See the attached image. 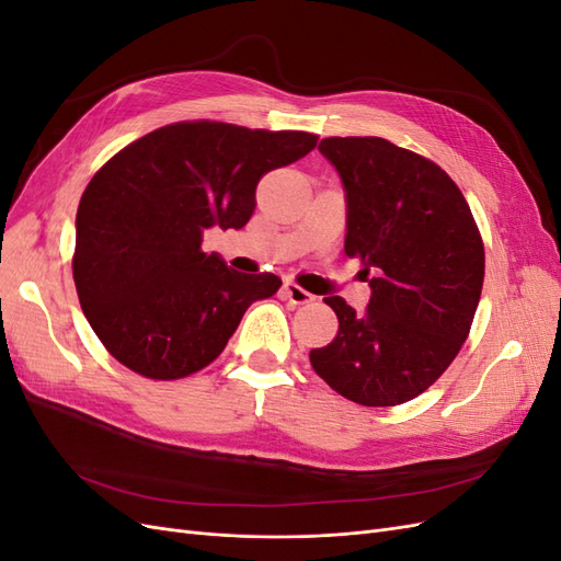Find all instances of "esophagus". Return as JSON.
Listing matches in <instances>:
<instances>
[{
    "label": "esophagus",
    "instance_id": "esophagus-1",
    "mask_svg": "<svg viewBox=\"0 0 561 561\" xmlns=\"http://www.w3.org/2000/svg\"><path fill=\"white\" fill-rule=\"evenodd\" d=\"M283 295L290 299L295 307H299V304H309V301H313L316 297L311 295V293H307L304 290V287H299L297 283H285L283 285Z\"/></svg>",
    "mask_w": 561,
    "mask_h": 561
}]
</instances>
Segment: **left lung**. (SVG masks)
Instances as JSON below:
<instances>
[{
    "label": "left lung",
    "instance_id": "obj_1",
    "mask_svg": "<svg viewBox=\"0 0 561 561\" xmlns=\"http://www.w3.org/2000/svg\"><path fill=\"white\" fill-rule=\"evenodd\" d=\"M318 149L344 184V252L363 262L371 297L363 313L325 297L339 332L309 358L339 396L402 404L466 342L484 280L480 231L454 180L414 151L383 138H325Z\"/></svg>",
    "mask_w": 561,
    "mask_h": 561
}]
</instances>
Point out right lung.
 I'll use <instances>...</instances> for the list:
<instances>
[{"mask_svg": "<svg viewBox=\"0 0 561 561\" xmlns=\"http://www.w3.org/2000/svg\"><path fill=\"white\" fill-rule=\"evenodd\" d=\"M316 142L301 130L184 122L100 168L79 201L72 274L83 316L118 363L149 379L190 377L225 351L252 301L278 293V276L233 271L201 239L243 229L260 178Z\"/></svg>", "mask_w": 561, "mask_h": 561, "instance_id": "obj_1", "label": "right lung"}]
</instances>
